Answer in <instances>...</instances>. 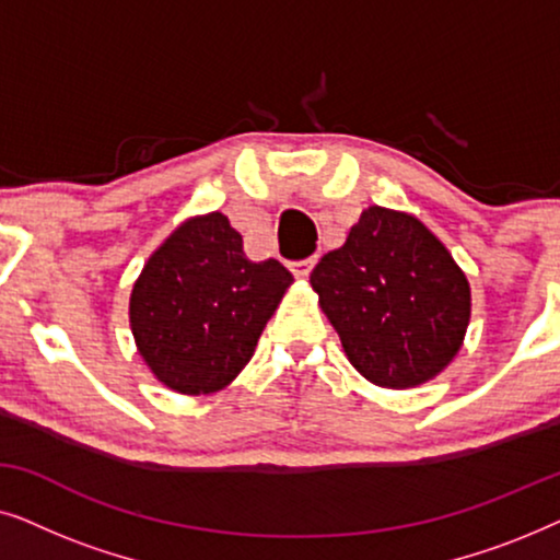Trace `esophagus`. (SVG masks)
Segmentation results:
<instances>
[{
    "label": "esophagus",
    "mask_w": 560,
    "mask_h": 560,
    "mask_svg": "<svg viewBox=\"0 0 560 560\" xmlns=\"http://www.w3.org/2000/svg\"><path fill=\"white\" fill-rule=\"evenodd\" d=\"M316 255L313 257H305V259H295V262H290V272L295 275V278H308L311 275V270H313V265H316Z\"/></svg>",
    "instance_id": "esophagus-1"
}]
</instances>
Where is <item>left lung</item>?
Returning <instances> with one entry per match:
<instances>
[{
	"label": "left lung",
	"mask_w": 560,
	"mask_h": 560,
	"mask_svg": "<svg viewBox=\"0 0 560 560\" xmlns=\"http://www.w3.org/2000/svg\"><path fill=\"white\" fill-rule=\"evenodd\" d=\"M311 285L349 362L382 387H416L462 347L471 293L448 249L408 213L372 206Z\"/></svg>",
	"instance_id": "obj_1"
}]
</instances>
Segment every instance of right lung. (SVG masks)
Segmentation results:
<instances>
[{
	"label": "right lung",
	"mask_w": 560,
	"mask_h": 560,
	"mask_svg": "<svg viewBox=\"0 0 560 560\" xmlns=\"http://www.w3.org/2000/svg\"><path fill=\"white\" fill-rule=\"evenodd\" d=\"M290 282L278 259L244 257L224 213L190 219L135 282L129 320L137 349L171 389L217 393L249 362Z\"/></svg>",
	"instance_id": "add662e5"
}]
</instances>
